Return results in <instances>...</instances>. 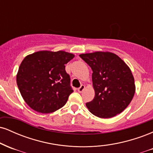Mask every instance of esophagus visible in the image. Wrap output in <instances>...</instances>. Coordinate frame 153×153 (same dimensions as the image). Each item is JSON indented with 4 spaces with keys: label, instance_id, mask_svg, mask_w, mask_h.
<instances>
[{
    "label": "esophagus",
    "instance_id": "obj_1",
    "mask_svg": "<svg viewBox=\"0 0 153 153\" xmlns=\"http://www.w3.org/2000/svg\"><path fill=\"white\" fill-rule=\"evenodd\" d=\"M84 89H85V85H80V86L78 88V91L79 93H82V91H83Z\"/></svg>",
    "mask_w": 153,
    "mask_h": 153
}]
</instances>
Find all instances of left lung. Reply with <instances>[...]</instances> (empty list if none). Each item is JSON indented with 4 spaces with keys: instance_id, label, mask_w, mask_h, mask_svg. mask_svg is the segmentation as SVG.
Returning <instances> with one entry per match:
<instances>
[{
    "instance_id": "left-lung-1",
    "label": "left lung",
    "mask_w": 153,
    "mask_h": 153,
    "mask_svg": "<svg viewBox=\"0 0 153 153\" xmlns=\"http://www.w3.org/2000/svg\"><path fill=\"white\" fill-rule=\"evenodd\" d=\"M93 71L94 99L86 103L93 114L111 118L122 113L135 93L134 79L129 67L117 54L96 52L80 54Z\"/></svg>"
}]
</instances>
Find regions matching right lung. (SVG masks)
<instances>
[{
  "instance_id": "add662e5",
  "label": "right lung",
  "mask_w": 153,
  "mask_h": 153,
  "mask_svg": "<svg viewBox=\"0 0 153 153\" xmlns=\"http://www.w3.org/2000/svg\"><path fill=\"white\" fill-rule=\"evenodd\" d=\"M73 57L74 54L64 51H39L23 59L16 82L28 106L42 114L65 106L73 92L65 65Z\"/></svg>"
}]
</instances>
